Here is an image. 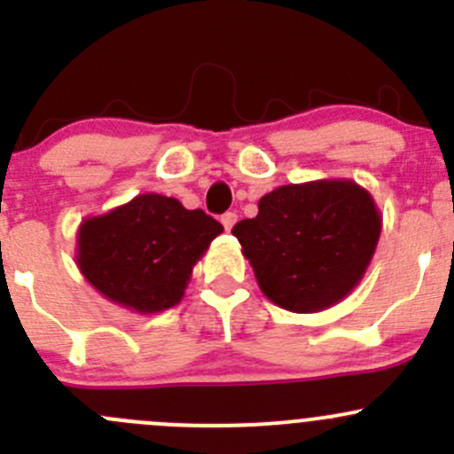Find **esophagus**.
I'll return each mask as SVG.
<instances>
[{"instance_id": "1", "label": "esophagus", "mask_w": 454, "mask_h": 454, "mask_svg": "<svg viewBox=\"0 0 454 454\" xmlns=\"http://www.w3.org/2000/svg\"><path fill=\"white\" fill-rule=\"evenodd\" d=\"M222 223H223V228H226V231H231V228L237 223V213H235V210H228V213H223L222 215Z\"/></svg>"}]
</instances>
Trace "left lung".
Here are the masks:
<instances>
[{
    "instance_id": "1",
    "label": "left lung",
    "mask_w": 454,
    "mask_h": 454,
    "mask_svg": "<svg viewBox=\"0 0 454 454\" xmlns=\"http://www.w3.org/2000/svg\"><path fill=\"white\" fill-rule=\"evenodd\" d=\"M232 235L272 303L318 312L363 278L380 239V213L354 182L290 184L263 195L259 215L235 223Z\"/></svg>"
}]
</instances>
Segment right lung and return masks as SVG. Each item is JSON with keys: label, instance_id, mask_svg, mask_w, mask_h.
Segmentation results:
<instances>
[{"label": "right lung", "instance_id": "right-lung-1", "mask_svg": "<svg viewBox=\"0 0 454 454\" xmlns=\"http://www.w3.org/2000/svg\"><path fill=\"white\" fill-rule=\"evenodd\" d=\"M223 231L201 208L146 193L85 219L79 231V268L109 301L140 314L173 308L184 294L195 261Z\"/></svg>", "mask_w": 454, "mask_h": 454}]
</instances>
